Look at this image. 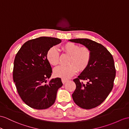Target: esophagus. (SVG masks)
I'll use <instances>...</instances> for the list:
<instances>
[{
    "instance_id": "obj_1",
    "label": "esophagus",
    "mask_w": 129,
    "mask_h": 129,
    "mask_svg": "<svg viewBox=\"0 0 129 129\" xmlns=\"http://www.w3.org/2000/svg\"><path fill=\"white\" fill-rule=\"evenodd\" d=\"M68 79H64V78H62V82L63 84H65L67 82V81H68Z\"/></svg>"
}]
</instances>
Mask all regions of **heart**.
<instances>
[{
    "label": "heart",
    "instance_id": "1",
    "mask_svg": "<svg viewBox=\"0 0 129 129\" xmlns=\"http://www.w3.org/2000/svg\"><path fill=\"white\" fill-rule=\"evenodd\" d=\"M65 53L71 55L69 65H61L56 67L54 73L56 77L67 79L74 75L77 71H83L88 66L91 57L90 50L87 47H81L73 43H67L62 46ZM48 61L53 66L57 65L59 62V54L55 46L50 48L46 54Z\"/></svg>",
    "mask_w": 129,
    "mask_h": 129
}]
</instances>
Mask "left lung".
Returning <instances> with one entry per match:
<instances>
[{
	"instance_id": "8db88e82",
	"label": "left lung",
	"mask_w": 129,
	"mask_h": 129,
	"mask_svg": "<svg viewBox=\"0 0 129 129\" xmlns=\"http://www.w3.org/2000/svg\"><path fill=\"white\" fill-rule=\"evenodd\" d=\"M89 48L91 57L87 67L73 81L76 89L72 94L74 102L80 107L89 109L101 105L113 87L115 68L113 57L101 44L89 39L69 40ZM83 80L87 82L84 83Z\"/></svg>"
}]
</instances>
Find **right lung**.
<instances>
[{
  "instance_id": "add662e5",
  "label": "right lung",
  "mask_w": 129,
  "mask_h": 129,
  "mask_svg": "<svg viewBox=\"0 0 129 129\" xmlns=\"http://www.w3.org/2000/svg\"><path fill=\"white\" fill-rule=\"evenodd\" d=\"M61 42L59 39L46 37L28 40L15 56L14 81L21 99L31 108H49L55 103L58 89L63 85L59 78L47 83L52 73L47 52Z\"/></svg>"
}]
</instances>
